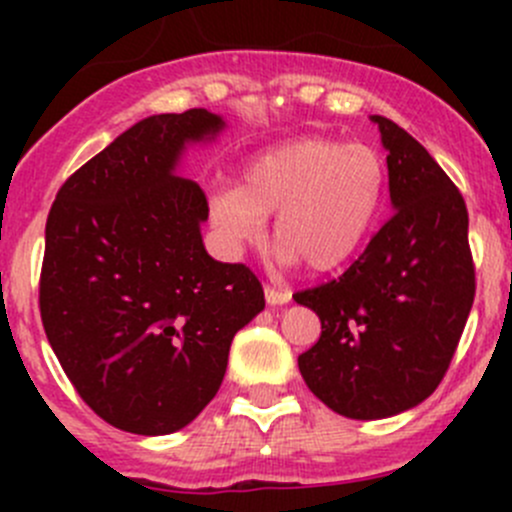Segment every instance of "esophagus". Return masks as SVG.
Returning <instances> with one entry per match:
<instances>
[{"label": "esophagus", "mask_w": 512, "mask_h": 512, "mask_svg": "<svg viewBox=\"0 0 512 512\" xmlns=\"http://www.w3.org/2000/svg\"><path fill=\"white\" fill-rule=\"evenodd\" d=\"M265 299L267 304H272V307H280V304H287L289 299H292V292H287V289L265 287Z\"/></svg>", "instance_id": "1"}]
</instances>
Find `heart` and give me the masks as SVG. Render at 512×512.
<instances>
[{"label": "heart", "mask_w": 512, "mask_h": 512, "mask_svg": "<svg viewBox=\"0 0 512 512\" xmlns=\"http://www.w3.org/2000/svg\"><path fill=\"white\" fill-rule=\"evenodd\" d=\"M389 170L376 148L334 138H299L260 153L235 188L210 198V223L230 252L262 242L275 215L285 262L334 272L364 247L384 208Z\"/></svg>", "instance_id": "b5f03b06"}]
</instances>
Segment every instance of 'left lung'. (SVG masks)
Returning a JSON list of instances; mask_svg holds the SVG:
<instances>
[{
	"mask_svg": "<svg viewBox=\"0 0 512 512\" xmlns=\"http://www.w3.org/2000/svg\"><path fill=\"white\" fill-rule=\"evenodd\" d=\"M371 121L389 153L394 215L339 280L294 294L322 322L297 359L304 384L356 421L396 416L436 391L476 297L463 195L414 136Z\"/></svg>",
	"mask_w": 512,
	"mask_h": 512,
	"instance_id": "8db88e82",
	"label": "left lung"
}]
</instances>
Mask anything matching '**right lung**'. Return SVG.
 I'll list each match as a JSON object with an SVG mask.
<instances>
[{
  "mask_svg": "<svg viewBox=\"0 0 512 512\" xmlns=\"http://www.w3.org/2000/svg\"><path fill=\"white\" fill-rule=\"evenodd\" d=\"M225 118L148 116L81 165L46 220L39 307L81 399L111 426L165 436L218 394L232 337L265 309L245 265L208 255V200L178 173Z\"/></svg>",
  "mask_w": 512,
  "mask_h": 512,
  "instance_id": "right-lung-1",
  "label": "right lung"
}]
</instances>
